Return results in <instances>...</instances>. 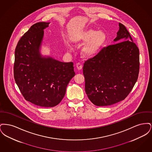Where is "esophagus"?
Listing matches in <instances>:
<instances>
[{"mask_svg": "<svg viewBox=\"0 0 152 152\" xmlns=\"http://www.w3.org/2000/svg\"><path fill=\"white\" fill-rule=\"evenodd\" d=\"M76 67L78 70H81L83 68V65H81L79 63H78L76 64Z\"/></svg>", "mask_w": 152, "mask_h": 152, "instance_id": "34e87169", "label": "esophagus"}]
</instances>
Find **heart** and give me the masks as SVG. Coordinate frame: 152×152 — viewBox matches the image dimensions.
Instances as JSON below:
<instances>
[{"instance_id":"obj_1","label":"heart","mask_w":152,"mask_h":152,"mask_svg":"<svg viewBox=\"0 0 152 152\" xmlns=\"http://www.w3.org/2000/svg\"><path fill=\"white\" fill-rule=\"evenodd\" d=\"M107 40V36L104 31H97L91 28L81 30L72 38L73 43L76 46H81L85 44L81 53L86 58H94L98 55L106 43ZM67 48L71 50L69 45H67Z\"/></svg>"}]
</instances>
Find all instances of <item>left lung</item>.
<instances>
[{
  "label": "left lung",
  "mask_w": 152,
  "mask_h": 152,
  "mask_svg": "<svg viewBox=\"0 0 152 152\" xmlns=\"http://www.w3.org/2000/svg\"><path fill=\"white\" fill-rule=\"evenodd\" d=\"M83 66L85 90L96 106H108L124 100L137 80L139 50L121 23L113 40Z\"/></svg>",
  "instance_id": "1"
}]
</instances>
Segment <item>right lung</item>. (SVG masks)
Masks as SVG:
<instances>
[{"mask_svg":"<svg viewBox=\"0 0 152 152\" xmlns=\"http://www.w3.org/2000/svg\"><path fill=\"white\" fill-rule=\"evenodd\" d=\"M49 24L35 23L22 36L15 49L14 66L15 80L24 99L47 108L61 102L75 75L72 62L64 63L41 55L43 30Z\"/></svg>","mask_w":152,"mask_h":152,"instance_id":"right-lung-1","label":"right lung"}]
</instances>
